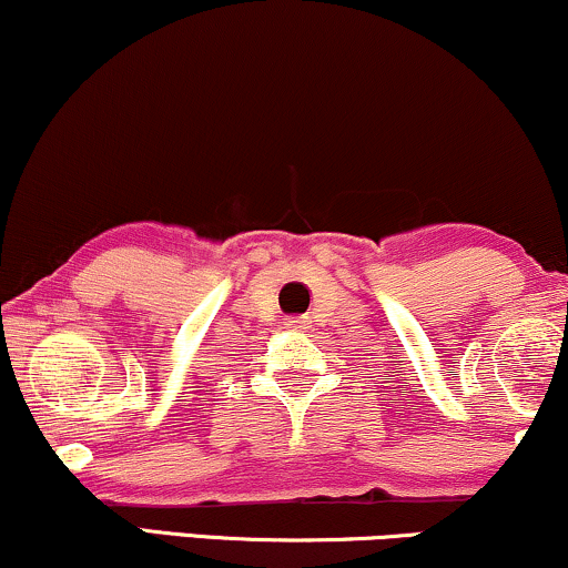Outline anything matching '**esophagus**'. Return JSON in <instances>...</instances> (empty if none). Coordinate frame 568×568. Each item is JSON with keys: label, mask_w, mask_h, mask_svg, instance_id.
Masks as SVG:
<instances>
[{"label": "esophagus", "mask_w": 568, "mask_h": 568, "mask_svg": "<svg viewBox=\"0 0 568 568\" xmlns=\"http://www.w3.org/2000/svg\"><path fill=\"white\" fill-rule=\"evenodd\" d=\"M307 324H311V318H307V316H292V318H286V326L295 328V332H300V328H307Z\"/></svg>", "instance_id": "obj_1"}]
</instances>
